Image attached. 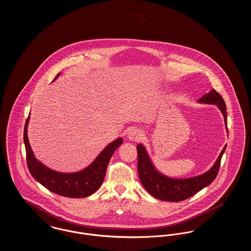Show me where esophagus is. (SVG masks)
I'll return each instance as SVG.
<instances>
[{
	"mask_svg": "<svg viewBox=\"0 0 251 251\" xmlns=\"http://www.w3.org/2000/svg\"><path fill=\"white\" fill-rule=\"evenodd\" d=\"M144 134L142 131L136 128L131 129V131L128 132V138L131 141H140L143 138Z\"/></svg>",
	"mask_w": 251,
	"mask_h": 251,
	"instance_id": "esophagus-1",
	"label": "esophagus"
}]
</instances>
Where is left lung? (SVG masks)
<instances>
[{"mask_svg":"<svg viewBox=\"0 0 251 251\" xmlns=\"http://www.w3.org/2000/svg\"><path fill=\"white\" fill-rule=\"evenodd\" d=\"M199 102L217 105L224 116L227 130L226 103L219 93H217L215 89H212L209 93L201 97L199 100ZM226 147L227 146L222 150L215 165L206 173L188 179H171L156 170L143 145L138 144L136 150L138 156L137 170L139 179L144 188L158 200L174 202L184 201L215 180L218 174L221 158Z\"/></svg>","mask_w":251,"mask_h":251,"instance_id":"left-lung-1","label":"left lung"}]
</instances>
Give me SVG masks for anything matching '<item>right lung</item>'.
Here are the masks:
<instances>
[{
  "instance_id": "right-lung-1",
  "label": "right lung",
  "mask_w": 251,
  "mask_h": 251,
  "mask_svg": "<svg viewBox=\"0 0 251 251\" xmlns=\"http://www.w3.org/2000/svg\"><path fill=\"white\" fill-rule=\"evenodd\" d=\"M55 76L54 80L58 77ZM29 117L24 126V140L26 151L27 167L31 175L50 191L67 198H85L92 195L101 185L109 161L114 151L122 144V138H118L99 154L95 161L82 171L75 173H60L45 167L34 155L27 136Z\"/></svg>"
}]
</instances>
